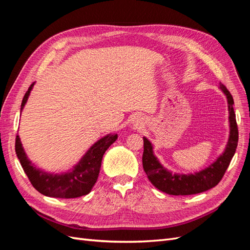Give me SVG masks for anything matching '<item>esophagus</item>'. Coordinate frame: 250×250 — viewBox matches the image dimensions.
<instances>
[{"mask_svg": "<svg viewBox=\"0 0 250 250\" xmlns=\"http://www.w3.org/2000/svg\"><path fill=\"white\" fill-rule=\"evenodd\" d=\"M138 125H140V123H139V122H135V124H134V126H138Z\"/></svg>", "mask_w": 250, "mask_h": 250, "instance_id": "obj_1", "label": "esophagus"}]
</instances>
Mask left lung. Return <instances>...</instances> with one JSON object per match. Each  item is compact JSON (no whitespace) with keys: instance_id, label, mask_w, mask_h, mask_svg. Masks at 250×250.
Here are the masks:
<instances>
[{"instance_id":"left-lung-1","label":"left lung","mask_w":250,"mask_h":250,"mask_svg":"<svg viewBox=\"0 0 250 250\" xmlns=\"http://www.w3.org/2000/svg\"><path fill=\"white\" fill-rule=\"evenodd\" d=\"M220 88L228 98L230 134L224 153L220 157H218V160L213 165H210L208 168L198 173L190 174V175L172 174L158 163L156 157L153 155L151 143L146 138H144V152L142 158L143 168L151 184L160 191L175 196L198 194L216 187L224 176L231 158L234 155V152H236L239 141V131L236 121V113H234L232 107V96L222 83H220Z\"/></svg>"}]
</instances>
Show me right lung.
I'll return each instance as SVG.
<instances>
[{
  "label": "right lung",
  "mask_w": 250,
  "mask_h": 250,
  "mask_svg": "<svg viewBox=\"0 0 250 250\" xmlns=\"http://www.w3.org/2000/svg\"><path fill=\"white\" fill-rule=\"evenodd\" d=\"M33 84L34 83L29 86L22 98L21 110L25 106ZM117 138V134H110L98 141L82 157L75 169L63 175H52L33 167L21 147L19 135L16 138V152L22 169L36 191L49 197L77 198L88 194L92 190L99 176L103 154Z\"/></svg>",
  "instance_id": "obj_1"
}]
</instances>
